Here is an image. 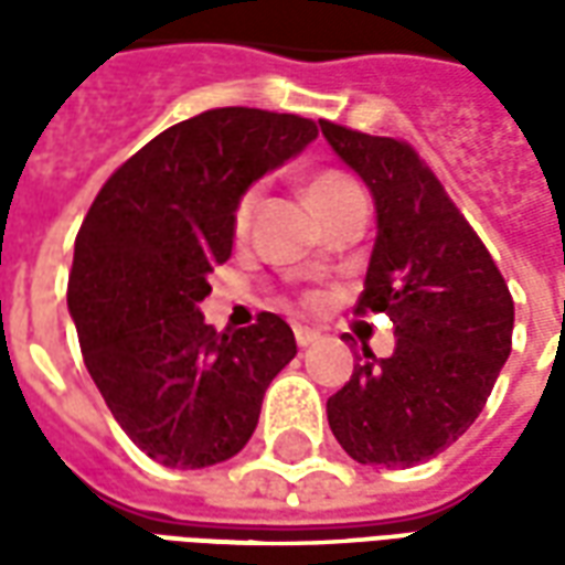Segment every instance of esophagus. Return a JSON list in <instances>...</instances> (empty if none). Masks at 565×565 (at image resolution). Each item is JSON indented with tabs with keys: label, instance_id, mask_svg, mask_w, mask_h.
<instances>
[{
	"label": "esophagus",
	"instance_id": "1",
	"mask_svg": "<svg viewBox=\"0 0 565 565\" xmlns=\"http://www.w3.org/2000/svg\"><path fill=\"white\" fill-rule=\"evenodd\" d=\"M294 335H296V344H299V348H308V344H315L320 339V332L311 330V327H296Z\"/></svg>",
	"mask_w": 565,
	"mask_h": 565
}]
</instances>
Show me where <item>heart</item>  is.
<instances>
[{
	"instance_id": "1",
	"label": "heart",
	"mask_w": 565,
	"mask_h": 565,
	"mask_svg": "<svg viewBox=\"0 0 565 565\" xmlns=\"http://www.w3.org/2000/svg\"><path fill=\"white\" fill-rule=\"evenodd\" d=\"M356 181L351 174L339 172V169H327V172H318L311 181H308V202L315 205V209H323V205H330L332 199H339L348 190H354ZM257 186H250L245 190L238 202H235L233 211V230L235 233H245L247 223H250V214H254V205H257Z\"/></svg>"
}]
</instances>
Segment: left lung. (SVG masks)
I'll list each match as a JSON object with an SVG mask.
<instances>
[{
    "mask_svg": "<svg viewBox=\"0 0 565 565\" xmlns=\"http://www.w3.org/2000/svg\"><path fill=\"white\" fill-rule=\"evenodd\" d=\"M332 150L375 196L379 235L356 315L396 327L387 360L363 363L330 396L332 436L363 466L436 457L481 415L511 354L514 299L484 242L408 141L320 120Z\"/></svg>",
    "mask_w": 565,
    "mask_h": 565,
    "instance_id": "8db88e82",
    "label": "left lung"
}]
</instances>
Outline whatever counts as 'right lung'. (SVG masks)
<instances>
[{
	"instance_id": "add662e5",
	"label": "right lung",
	"mask_w": 565,
	"mask_h": 565,
	"mask_svg": "<svg viewBox=\"0 0 565 565\" xmlns=\"http://www.w3.org/2000/svg\"><path fill=\"white\" fill-rule=\"evenodd\" d=\"M311 139L308 117L211 108L117 166L81 223L68 311L84 366L124 433L169 469L235 457L296 356L278 315L217 332L199 302L209 271L233 254L238 196Z\"/></svg>"
}]
</instances>
